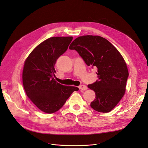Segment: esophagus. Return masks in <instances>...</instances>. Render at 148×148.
<instances>
[{"label":"esophagus","mask_w":148,"mask_h":148,"mask_svg":"<svg viewBox=\"0 0 148 148\" xmlns=\"http://www.w3.org/2000/svg\"><path fill=\"white\" fill-rule=\"evenodd\" d=\"M79 88L80 90H86L88 89L87 86H85V85H80V86H79Z\"/></svg>","instance_id":"34e87169"}]
</instances>
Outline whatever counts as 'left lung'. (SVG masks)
<instances>
[{
    "instance_id": "obj_1",
    "label": "left lung",
    "mask_w": 148,
    "mask_h": 148,
    "mask_svg": "<svg viewBox=\"0 0 148 148\" xmlns=\"http://www.w3.org/2000/svg\"><path fill=\"white\" fill-rule=\"evenodd\" d=\"M69 49L78 52L88 66L97 69L98 80L88 85L96 95L90 103L91 107L99 112H110L124 95L129 75L121 53L109 41L99 36L77 38Z\"/></svg>"
}]
</instances>
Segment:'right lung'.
<instances>
[{"label":"right lung","instance_id":"right-lung-1","mask_svg":"<svg viewBox=\"0 0 148 148\" xmlns=\"http://www.w3.org/2000/svg\"><path fill=\"white\" fill-rule=\"evenodd\" d=\"M72 36L51 37L39 44L25 62L23 84L29 98L40 110L53 113L64 105L74 86L62 85L54 79V65L68 49Z\"/></svg>","mask_w":148,"mask_h":148}]
</instances>
